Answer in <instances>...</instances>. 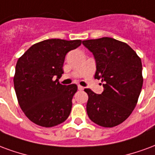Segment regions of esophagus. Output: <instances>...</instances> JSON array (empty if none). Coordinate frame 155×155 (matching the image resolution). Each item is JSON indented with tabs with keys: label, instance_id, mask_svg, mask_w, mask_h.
Masks as SVG:
<instances>
[{
	"label": "esophagus",
	"instance_id": "1",
	"mask_svg": "<svg viewBox=\"0 0 155 155\" xmlns=\"http://www.w3.org/2000/svg\"><path fill=\"white\" fill-rule=\"evenodd\" d=\"M78 88L79 91H82V90L84 89V87H82V86L78 85Z\"/></svg>",
	"mask_w": 155,
	"mask_h": 155
}]
</instances>
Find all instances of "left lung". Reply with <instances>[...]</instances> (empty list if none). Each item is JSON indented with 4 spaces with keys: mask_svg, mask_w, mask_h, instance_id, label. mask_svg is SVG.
Instances as JSON below:
<instances>
[{
    "mask_svg": "<svg viewBox=\"0 0 155 155\" xmlns=\"http://www.w3.org/2000/svg\"><path fill=\"white\" fill-rule=\"evenodd\" d=\"M96 61L95 78L103 82V91L90 89L87 112L91 121L113 127L128 118L135 109L143 86L142 64L127 44L109 37L83 40Z\"/></svg>",
    "mask_w": 155,
    "mask_h": 155,
    "instance_id": "1",
    "label": "left lung"
}]
</instances>
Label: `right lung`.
<instances>
[{"label": "right lung", "mask_w": 155, "mask_h": 155, "mask_svg": "<svg viewBox=\"0 0 155 155\" xmlns=\"http://www.w3.org/2000/svg\"><path fill=\"white\" fill-rule=\"evenodd\" d=\"M81 44L80 39H46L32 45L18 59L15 91L21 110L36 125L52 127L68 119L78 87L62 85L58 79L66 54Z\"/></svg>", "instance_id": "1"}]
</instances>
